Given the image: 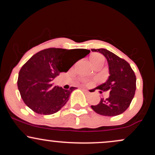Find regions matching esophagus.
<instances>
[{"instance_id":"esophagus-1","label":"esophagus","mask_w":155,"mask_h":155,"mask_svg":"<svg viewBox=\"0 0 155 155\" xmlns=\"http://www.w3.org/2000/svg\"><path fill=\"white\" fill-rule=\"evenodd\" d=\"M81 90H82V91L85 92H88V90H86V89H84V88H81Z\"/></svg>"}]
</instances>
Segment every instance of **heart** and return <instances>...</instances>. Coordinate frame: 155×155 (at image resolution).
<instances>
[{"label":"heart","mask_w":155,"mask_h":155,"mask_svg":"<svg viewBox=\"0 0 155 155\" xmlns=\"http://www.w3.org/2000/svg\"><path fill=\"white\" fill-rule=\"evenodd\" d=\"M90 61L92 63H97L99 61H104V58L103 56H101V54H94L90 58ZM82 81L84 83H87V80L86 79H82Z\"/></svg>","instance_id":"obj_1"}]
</instances>
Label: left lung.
Here are the masks:
<instances>
[{
  "label": "left lung",
  "mask_w": 155,
  "mask_h": 155,
  "mask_svg": "<svg viewBox=\"0 0 155 155\" xmlns=\"http://www.w3.org/2000/svg\"><path fill=\"white\" fill-rule=\"evenodd\" d=\"M106 58L108 65V76L105 82L97 87L103 92H108V98H101L100 103L91 106L94 111L103 116L120 115L129 107L136 89L135 73L127 61L106 49H92Z\"/></svg>",
  "instance_id": "left-lung-1"
}]
</instances>
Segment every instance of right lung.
<instances>
[{
    "label": "right lung",
    "instance_id": "add662e5",
    "mask_svg": "<svg viewBox=\"0 0 155 155\" xmlns=\"http://www.w3.org/2000/svg\"><path fill=\"white\" fill-rule=\"evenodd\" d=\"M90 52V50L84 49L49 48L32 56L20 69L17 80L25 104L39 114L49 115L60 111L76 88L64 90L54 86L53 80Z\"/></svg>",
    "mask_w": 155,
    "mask_h": 155
}]
</instances>
